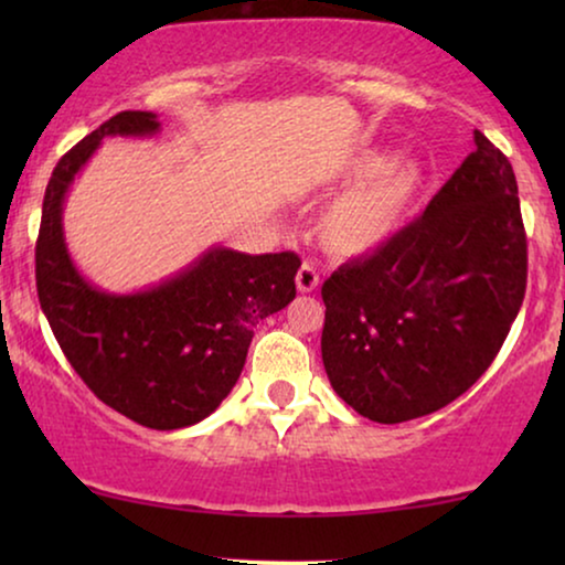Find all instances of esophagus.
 Instances as JSON below:
<instances>
[{"label":"esophagus","instance_id":"34e87169","mask_svg":"<svg viewBox=\"0 0 565 565\" xmlns=\"http://www.w3.org/2000/svg\"><path fill=\"white\" fill-rule=\"evenodd\" d=\"M296 285L300 292H313L316 288H319V273H316V267L311 265V262H303L298 269L296 275Z\"/></svg>","mask_w":565,"mask_h":565}]
</instances>
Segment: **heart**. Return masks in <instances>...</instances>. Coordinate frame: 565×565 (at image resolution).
I'll return each mask as SVG.
<instances>
[{
  "mask_svg": "<svg viewBox=\"0 0 565 565\" xmlns=\"http://www.w3.org/2000/svg\"><path fill=\"white\" fill-rule=\"evenodd\" d=\"M354 180L316 221L321 249L339 259L370 257L388 246L414 218L424 172L414 159L362 153L347 172Z\"/></svg>",
  "mask_w": 565,
  "mask_h": 565,
  "instance_id": "heart-1",
  "label": "heart"
}]
</instances>
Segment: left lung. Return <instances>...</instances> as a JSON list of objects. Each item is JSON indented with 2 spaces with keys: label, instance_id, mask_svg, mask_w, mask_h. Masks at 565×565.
Here are the masks:
<instances>
[{
  "label": "left lung",
  "instance_id": "8db88e82",
  "mask_svg": "<svg viewBox=\"0 0 565 565\" xmlns=\"http://www.w3.org/2000/svg\"><path fill=\"white\" fill-rule=\"evenodd\" d=\"M476 151L381 252L323 282L331 388L367 419H419L462 396L497 358L527 288V236L509 159Z\"/></svg>",
  "mask_w": 565,
  "mask_h": 565
}]
</instances>
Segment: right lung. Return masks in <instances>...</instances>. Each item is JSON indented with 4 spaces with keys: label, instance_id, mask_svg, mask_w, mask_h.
<instances>
[{
    "label": "right lung",
    "instance_id": "right-lung-1",
    "mask_svg": "<svg viewBox=\"0 0 565 565\" xmlns=\"http://www.w3.org/2000/svg\"><path fill=\"white\" fill-rule=\"evenodd\" d=\"M153 113L126 110L64 153L43 198L35 244L38 300L76 375L115 412L149 429L211 416L234 388L254 327L296 298L298 254L213 246L149 290H99L82 277L64 238L66 192L105 136H153Z\"/></svg>",
    "mask_w": 565,
    "mask_h": 565
}]
</instances>
